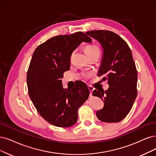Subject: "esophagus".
<instances>
[{"label": "esophagus", "instance_id": "esophagus-1", "mask_svg": "<svg viewBox=\"0 0 156 156\" xmlns=\"http://www.w3.org/2000/svg\"><path fill=\"white\" fill-rule=\"evenodd\" d=\"M88 89H89V91H90V96H92V94H93V91L94 90V89L93 87H90V86H89Z\"/></svg>", "mask_w": 156, "mask_h": 156}]
</instances>
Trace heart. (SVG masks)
Instances as JSON below:
<instances>
[{
  "instance_id": "b5f03b06",
  "label": "heart",
  "mask_w": 156,
  "mask_h": 156,
  "mask_svg": "<svg viewBox=\"0 0 156 156\" xmlns=\"http://www.w3.org/2000/svg\"><path fill=\"white\" fill-rule=\"evenodd\" d=\"M84 51L87 57H90L96 55H100L99 48L94 44H91L86 46L84 49Z\"/></svg>"
}]
</instances>
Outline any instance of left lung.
I'll return each mask as SVG.
<instances>
[{
  "instance_id": "left-lung-1",
  "label": "left lung",
  "mask_w": 156,
  "mask_h": 156,
  "mask_svg": "<svg viewBox=\"0 0 156 156\" xmlns=\"http://www.w3.org/2000/svg\"><path fill=\"white\" fill-rule=\"evenodd\" d=\"M97 40L102 48L98 76L107 80V90H94L93 95L104 101L96 116L106 123H117L129 114L137 96V73L128 44L112 31L94 30L85 33Z\"/></svg>"
}]
</instances>
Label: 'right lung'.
Returning a JSON list of instances; mask_svg holds the SVG:
<instances>
[{
	"mask_svg": "<svg viewBox=\"0 0 156 156\" xmlns=\"http://www.w3.org/2000/svg\"><path fill=\"white\" fill-rule=\"evenodd\" d=\"M92 40L82 32L54 37L34 50L27 74L28 93L45 120L58 127L76 123L79 107L87 100L85 83L68 90L63 88V73L70 69L73 52L82 42Z\"/></svg>",
	"mask_w": 156,
	"mask_h": 156,
	"instance_id": "right-lung-1",
	"label": "right lung"
}]
</instances>
